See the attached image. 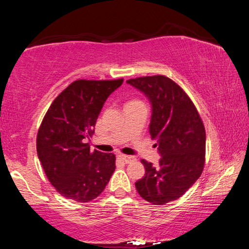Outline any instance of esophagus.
Listing matches in <instances>:
<instances>
[{"mask_svg": "<svg viewBox=\"0 0 249 249\" xmlns=\"http://www.w3.org/2000/svg\"><path fill=\"white\" fill-rule=\"evenodd\" d=\"M121 159L126 163H129V162L134 161V160H136L134 156H128V155H121Z\"/></svg>", "mask_w": 249, "mask_h": 249, "instance_id": "1", "label": "esophagus"}]
</instances>
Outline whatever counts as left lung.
<instances>
[{
    "label": "left lung",
    "instance_id": "obj_1",
    "mask_svg": "<svg viewBox=\"0 0 249 249\" xmlns=\"http://www.w3.org/2000/svg\"><path fill=\"white\" fill-rule=\"evenodd\" d=\"M151 104L149 134L157 141L159 165L142 159L145 176L135 183L142 199L156 205L179 199L199 179L205 160V129L195 104L165 75L127 80Z\"/></svg>",
    "mask_w": 249,
    "mask_h": 249
}]
</instances>
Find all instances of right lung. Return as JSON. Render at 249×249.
<instances>
[{"label": "right lung", "instance_id": "obj_1", "mask_svg": "<svg viewBox=\"0 0 249 249\" xmlns=\"http://www.w3.org/2000/svg\"><path fill=\"white\" fill-rule=\"evenodd\" d=\"M119 80H77L50 105L37 134V155L49 182L62 196L89 202L99 196L115 170V155L90 150L86 138Z\"/></svg>", "mask_w": 249, "mask_h": 249}]
</instances>
